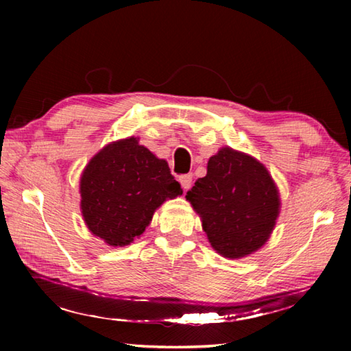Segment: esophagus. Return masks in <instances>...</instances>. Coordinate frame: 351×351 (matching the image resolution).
Wrapping results in <instances>:
<instances>
[{
	"mask_svg": "<svg viewBox=\"0 0 351 351\" xmlns=\"http://www.w3.org/2000/svg\"><path fill=\"white\" fill-rule=\"evenodd\" d=\"M180 182L184 190H189L190 187H192V175H182L180 176Z\"/></svg>",
	"mask_w": 351,
	"mask_h": 351,
	"instance_id": "1",
	"label": "esophagus"
}]
</instances>
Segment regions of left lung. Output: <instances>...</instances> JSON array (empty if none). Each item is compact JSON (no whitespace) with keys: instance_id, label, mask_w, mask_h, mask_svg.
<instances>
[{"instance_id":"left-lung-1","label":"left lung","mask_w":351,"mask_h":351,"mask_svg":"<svg viewBox=\"0 0 351 351\" xmlns=\"http://www.w3.org/2000/svg\"><path fill=\"white\" fill-rule=\"evenodd\" d=\"M186 198L198 213L210 246L226 258H243L269 240L280 213V193L258 159L219 148Z\"/></svg>"}]
</instances>
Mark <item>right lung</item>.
Wrapping results in <instances>:
<instances>
[{
    "label": "right lung",
    "instance_id": "1",
    "mask_svg": "<svg viewBox=\"0 0 351 351\" xmlns=\"http://www.w3.org/2000/svg\"><path fill=\"white\" fill-rule=\"evenodd\" d=\"M182 195L165 159L139 138L106 144L83 169L80 210L90 232L112 247L128 246L144 234L154 210Z\"/></svg>",
    "mask_w": 351,
    "mask_h": 351
}]
</instances>
